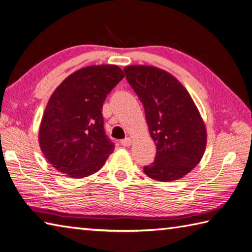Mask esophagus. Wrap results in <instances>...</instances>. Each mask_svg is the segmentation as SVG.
<instances>
[{
	"instance_id": "1",
	"label": "esophagus",
	"mask_w": 252,
	"mask_h": 252,
	"mask_svg": "<svg viewBox=\"0 0 252 252\" xmlns=\"http://www.w3.org/2000/svg\"><path fill=\"white\" fill-rule=\"evenodd\" d=\"M121 144L123 146H126V147H129L131 144H132V140L130 137H126V138H125V140H122L121 141Z\"/></svg>"
}]
</instances>
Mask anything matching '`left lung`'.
<instances>
[{
  "label": "left lung",
  "mask_w": 252,
  "mask_h": 252,
  "mask_svg": "<svg viewBox=\"0 0 252 252\" xmlns=\"http://www.w3.org/2000/svg\"><path fill=\"white\" fill-rule=\"evenodd\" d=\"M127 82L144 105L157 154L144 172L155 181L172 182L189 174L205 154L206 125L191 96L170 72L154 66L125 68Z\"/></svg>",
  "instance_id": "left-lung-1"
}]
</instances>
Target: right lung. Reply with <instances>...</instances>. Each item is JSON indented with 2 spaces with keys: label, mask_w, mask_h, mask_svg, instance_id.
Masks as SVG:
<instances>
[{
  "label": "right lung",
  "mask_w": 252,
  "mask_h": 252,
  "mask_svg": "<svg viewBox=\"0 0 252 252\" xmlns=\"http://www.w3.org/2000/svg\"><path fill=\"white\" fill-rule=\"evenodd\" d=\"M123 78L125 72L116 65L88 66L68 76L53 92L41 120L39 144L58 172L87 178L114 152L104 131L101 108L107 94Z\"/></svg>",
  "instance_id": "1"
}]
</instances>
